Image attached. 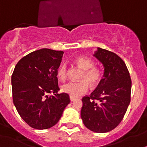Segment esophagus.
I'll list each match as a JSON object with an SVG mask.
<instances>
[{
    "label": "esophagus",
    "mask_w": 147,
    "mask_h": 147,
    "mask_svg": "<svg viewBox=\"0 0 147 147\" xmlns=\"http://www.w3.org/2000/svg\"><path fill=\"white\" fill-rule=\"evenodd\" d=\"M76 97L75 96H70V100L71 101H74L75 100H76Z\"/></svg>",
    "instance_id": "34e87169"
}]
</instances>
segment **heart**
<instances>
[{
    "label": "heart",
    "mask_w": 147,
    "mask_h": 147,
    "mask_svg": "<svg viewBox=\"0 0 147 147\" xmlns=\"http://www.w3.org/2000/svg\"><path fill=\"white\" fill-rule=\"evenodd\" d=\"M76 63L84 72L81 76V81L78 82H69L62 86V90L64 93L69 94L70 96H78L88 92L89 89V83L95 85L101 78V71L98 68L93 67L94 62L87 57H78ZM68 76V68L65 63H62L57 69V77L61 81L66 80Z\"/></svg>",
    "instance_id": "b5f03b06"
}]
</instances>
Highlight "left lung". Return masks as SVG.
<instances>
[{
  "label": "left lung",
  "instance_id": "8db88e82",
  "mask_svg": "<svg viewBox=\"0 0 147 147\" xmlns=\"http://www.w3.org/2000/svg\"><path fill=\"white\" fill-rule=\"evenodd\" d=\"M94 56L102 63L104 72L96 89L82 98L81 116L87 128L106 133L119 125L127 111L131 79L125 62L115 53L97 47Z\"/></svg>",
  "mask_w": 147,
  "mask_h": 147
}]
</instances>
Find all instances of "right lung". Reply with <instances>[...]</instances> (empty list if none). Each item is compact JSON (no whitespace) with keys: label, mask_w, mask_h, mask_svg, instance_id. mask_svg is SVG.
I'll return each instance as SVG.
<instances>
[{"label":"right lung","mask_w":147,"mask_h":147,"mask_svg":"<svg viewBox=\"0 0 147 147\" xmlns=\"http://www.w3.org/2000/svg\"><path fill=\"white\" fill-rule=\"evenodd\" d=\"M63 53L47 48L32 52L18 62L13 72L14 106L21 118L34 129L53 127L70 102L69 94H58L57 69Z\"/></svg>","instance_id":"obj_1"}]
</instances>
